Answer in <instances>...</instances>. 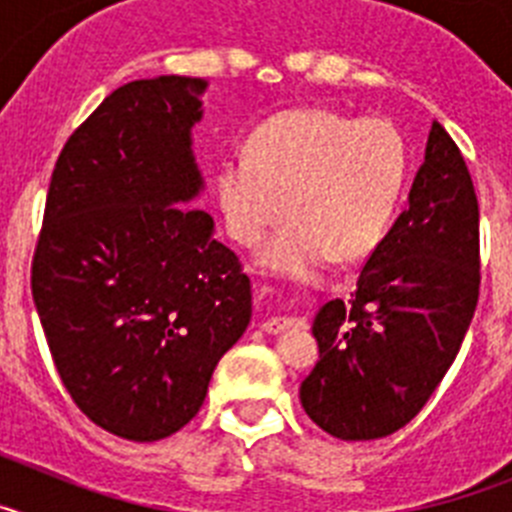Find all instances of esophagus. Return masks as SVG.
I'll return each mask as SVG.
<instances>
[{
	"label": "esophagus",
	"mask_w": 512,
	"mask_h": 512,
	"mask_svg": "<svg viewBox=\"0 0 512 512\" xmlns=\"http://www.w3.org/2000/svg\"><path fill=\"white\" fill-rule=\"evenodd\" d=\"M307 320L305 318H271V320H264L261 323V328L266 330V333H284V330H297V328H305Z\"/></svg>",
	"instance_id": "34e87169"
}]
</instances>
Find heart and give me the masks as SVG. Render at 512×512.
I'll use <instances>...</instances> for the list:
<instances>
[{
	"label": "heart",
	"instance_id": "obj_1",
	"mask_svg": "<svg viewBox=\"0 0 512 512\" xmlns=\"http://www.w3.org/2000/svg\"><path fill=\"white\" fill-rule=\"evenodd\" d=\"M410 174L408 143L390 120L297 107L261 122L220 161L217 202L230 238L256 246L287 215L261 251L279 274H310L372 253L395 220Z\"/></svg>",
	"mask_w": 512,
	"mask_h": 512
}]
</instances>
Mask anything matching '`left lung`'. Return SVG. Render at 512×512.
<instances>
[{"label": "left lung", "instance_id": "8db88e82", "mask_svg": "<svg viewBox=\"0 0 512 512\" xmlns=\"http://www.w3.org/2000/svg\"><path fill=\"white\" fill-rule=\"evenodd\" d=\"M351 300L312 323L320 361L300 387L312 423L343 441L400 431L459 354L479 297V205L464 156L433 122L425 161Z\"/></svg>", "mask_w": 512, "mask_h": 512}]
</instances>
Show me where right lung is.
<instances>
[{
	"instance_id": "add662e5",
	"label": "right lung",
	"mask_w": 512,
	"mask_h": 512,
	"mask_svg": "<svg viewBox=\"0 0 512 512\" xmlns=\"http://www.w3.org/2000/svg\"><path fill=\"white\" fill-rule=\"evenodd\" d=\"M207 81L138 79L66 140L33 256V300L76 408L128 441L200 413L217 361L251 323V279L189 210Z\"/></svg>"
}]
</instances>
